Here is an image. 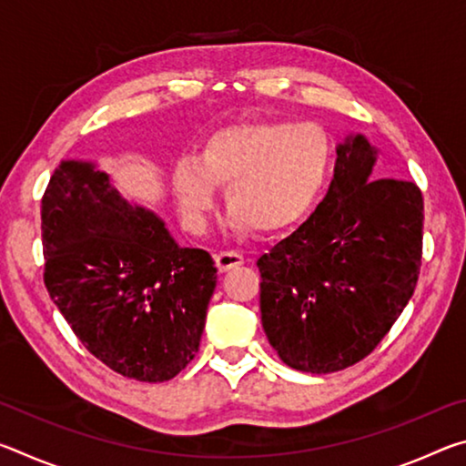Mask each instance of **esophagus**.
I'll list each match as a JSON object with an SVG mask.
<instances>
[{
    "mask_svg": "<svg viewBox=\"0 0 466 466\" xmlns=\"http://www.w3.org/2000/svg\"><path fill=\"white\" fill-rule=\"evenodd\" d=\"M244 263V257L236 250H222L216 255V267L219 273H226L234 269V267H240Z\"/></svg>",
    "mask_w": 466,
    "mask_h": 466,
    "instance_id": "obj_1",
    "label": "esophagus"
}]
</instances>
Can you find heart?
<instances>
[{"label": "heart", "instance_id": "b5f03b06", "mask_svg": "<svg viewBox=\"0 0 466 466\" xmlns=\"http://www.w3.org/2000/svg\"><path fill=\"white\" fill-rule=\"evenodd\" d=\"M333 146L319 123H242L205 139L183 157L172 185L185 222L201 226L224 188L234 230L281 232L298 224L327 183Z\"/></svg>", "mask_w": 466, "mask_h": 466}]
</instances>
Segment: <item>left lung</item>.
<instances>
[{"label": "left lung", "instance_id": "left-lung-1", "mask_svg": "<svg viewBox=\"0 0 466 466\" xmlns=\"http://www.w3.org/2000/svg\"><path fill=\"white\" fill-rule=\"evenodd\" d=\"M376 156L364 136L347 137L325 199L257 261L265 335L283 364L299 372L358 364L413 296L423 197L409 180H374Z\"/></svg>", "mask_w": 466, "mask_h": 466}]
</instances>
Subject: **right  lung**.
<instances>
[{"instance_id":"obj_1","label":"right lung","mask_w":466,"mask_h":466,"mask_svg":"<svg viewBox=\"0 0 466 466\" xmlns=\"http://www.w3.org/2000/svg\"><path fill=\"white\" fill-rule=\"evenodd\" d=\"M41 219L46 291L86 350L141 382L183 372L218 281L209 252L180 248L88 162L55 168Z\"/></svg>"}]
</instances>
